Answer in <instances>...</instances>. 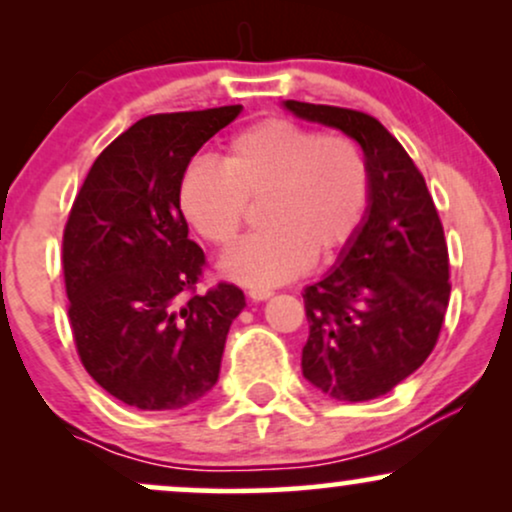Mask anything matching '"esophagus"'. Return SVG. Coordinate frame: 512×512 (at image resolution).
Masks as SVG:
<instances>
[{
  "label": "esophagus",
  "instance_id": "esophagus-1",
  "mask_svg": "<svg viewBox=\"0 0 512 512\" xmlns=\"http://www.w3.org/2000/svg\"><path fill=\"white\" fill-rule=\"evenodd\" d=\"M269 296H272V291H269V289H250L248 291L250 301H267Z\"/></svg>",
  "mask_w": 512,
  "mask_h": 512
}]
</instances>
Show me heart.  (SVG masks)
<instances>
[{"instance_id":"b5f03b06","label":"heart","mask_w":512,"mask_h":512,"mask_svg":"<svg viewBox=\"0 0 512 512\" xmlns=\"http://www.w3.org/2000/svg\"><path fill=\"white\" fill-rule=\"evenodd\" d=\"M370 197L368 163L346 134L264 117L228 139L221 166L197 158L182 170L178 207L199 238L226 248L248 204L262 202L257 236L228 250L226 279L272 289L330 260L356 238Z\"/></svg>"}]
</instances>
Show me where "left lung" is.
I'll list each match as a JSON object with an SVG mask.
<instances>
[{
	"label": "left lung",
	"instance_id": "left-lung-1",
	"mask_svg": "<svg viewBox=\"0 0 512 512\" xmlns=\"http://www.w3.org/2000/svg\"><path fill=\"white\" fill-rule=\"evenodd\" d=\"M303 120L342 129L370 175L366 219L342 262L303 293V375L339 402L387 395L431 356L450 301L443 223L424 175L375 117L286 101Z\"/></svg>",
	"mask_w": 512,
	"mask_h": 512
}]
</instances>
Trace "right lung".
Instances as JSON below:
<instances>
[{
	"label": "right lung",
	"instance_id": "add662e5",
	"mask_svg": "<svg viewBox=\"0 0 512 512\" xmlns=\"http://www.w3.org/2000/svg\"><path fill=\"white\" fill-rule=\"evenodd\" d=\"M243 105L149 115L93 161L62 238L69 325L105 392L144 411L180 409L219 380L238 286H195L207 260L178 207L192 156Z\"/></svg>",
	"mask_w": 512,
	"mask_h": 512
}]
</instances>
